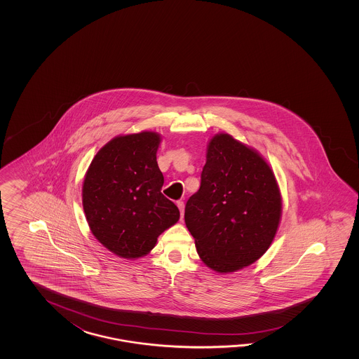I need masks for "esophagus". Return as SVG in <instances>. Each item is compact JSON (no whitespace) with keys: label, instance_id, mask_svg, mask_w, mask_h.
Here are the masks:
<instances>
[{"label":"esophagus","instance_id":"1","mask_svg":"<svg viewBox=\"0 0 359 359\" xmlns=\"http://www.w3.org/2000/svg\"><path fill=\"white\" fill-rule=\"evenodd\" d=\"M177 206H178V209H180V213H181V219L183 218V209H184V204H183V201H177Z\"/></svg>","mask_w":359,"mask_h":359}]
</instances>
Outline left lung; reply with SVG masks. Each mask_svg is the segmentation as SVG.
<instances>
[{"mask_svg":"<svg viewBox=\"0 0 359 359\" xmlns=\"http://www.w3.org/2000/svg\"><path fill=\"white\" fill-rule=\"evenodd\" d=\"M283 198L267 161L229 133L209 140L201 183L184 208L200 259L218 273L248 267L267 252Z\"/></svg>","mask_w":359,"mask_h":359,"instance_id":"left-lung-1","label":"left lung"}]
</instances>
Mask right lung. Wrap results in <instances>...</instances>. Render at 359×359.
Here are the masks:
<instances>
[{
  "mask_svg": "<svg viewBox=\"0 0 359 359\" xmlns=\"http://www.w3.org/2000/svg\"><path fill=\"white\" fill-rule=\"evenodd\" d=\"M161 142L153 130L116 136L100 149L84 176L82 204L92 235L123 259L147 255L180 219L178 208L161 194Z\"/></svg>",
  "mask_w": 359,
  "mask_h": 359,
  "instance_id": "add662e5",
  "label": "right lung"
}]
</instances>
